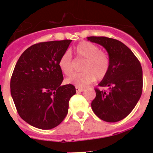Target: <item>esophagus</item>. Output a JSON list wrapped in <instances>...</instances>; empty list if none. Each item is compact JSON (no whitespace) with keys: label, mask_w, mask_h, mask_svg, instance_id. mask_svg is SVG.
I'll list each match as a JSON object with an SVG mask.
<instances>
[{"label":"esophagus","mask_w":153,"mask_h":153,"mask_svg":"<svg viewBox=\"0 0 153 153\" xmlns=\"http://www.w3.org/2000/svg\"><path fill=\"white\" fill-rule=\"evenodd\" d=\"M84 90V88H80V87H76V93H81Z\"/></svg>","instance_id":"obj_1"}]
</instances>
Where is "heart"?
<instances>
[{"label":"heart","instance_id":"heart-1","mask_svg":"<svg viewBox=\"0 0 153 153\" xmlns=\"http://www.w3.org/2000/svg\"><path fill=\"white\" fill-rule=\"evenodd\" d=\"M76 55L78 58L84 59L81 70L82 73L74 74L66 79L67 83L76 87H85L97 79L100 80L107 74L110 66L109 55L95 44L82 41L75 47ZM59 67L63 74L69 76L74 71V62L70 51H66L60 56Z\"/></svg>","mask_w":153,"mask_h":153}]
</instances>
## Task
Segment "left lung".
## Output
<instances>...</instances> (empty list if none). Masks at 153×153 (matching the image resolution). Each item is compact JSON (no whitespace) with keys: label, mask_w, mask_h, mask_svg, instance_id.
<instances>
[{"label":"left lung","mask_w":153,"mask_h":153,"mask_svg":"<svg viewBox=\"0 0 153 153\" xmlns=\"http://www.w3.org/2000/svg\"><path fill=\"white\" fill-rule=\"evenodd\" d=\"M87 40L106 49L110 66L107 74L96 89L91 103L93 113L108 123H116L126 117L140 100L143 90V70L133 53L122 42L106 36H89Z\"/></svg>","instance_id":"8db88e82"}]
</instances>
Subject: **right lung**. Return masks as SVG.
<instances>
[{
  "instance_id": "right-lung-1",
  "label": "right lung",
  "mask_w": 153,
  "mask_h": 153,
  "mask_svg": "<svg viewBox=\"0 0 153 153\" xmlns=\"http://www.w3.org/2000/svg\"><path fill=\"white\" fill-rule=\"evenodd\" d=\"M72 40L49 41L31 46L17 60L10 80V93L20 117L32 126L51 129L68 113L72 84L61 86L59 60Z\"/></svg>"
}]
</instances>
